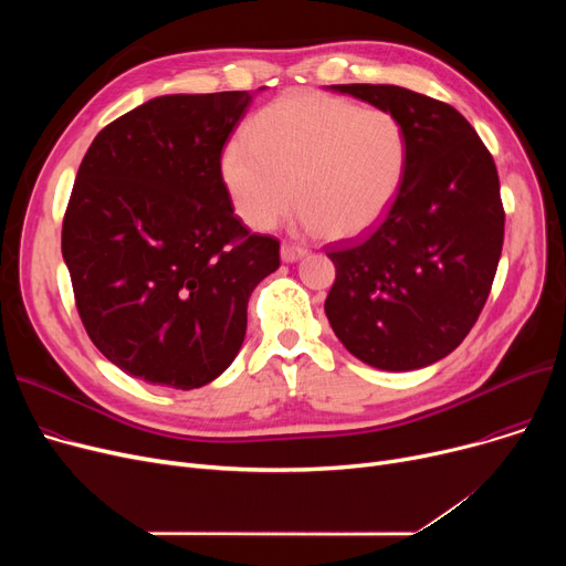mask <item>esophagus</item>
<instances>
[{
	"instance_id": "1",
	"label": "esophagus",
	"mask_w": 566,
	"mask_h": 566,
	"mask_svg": "<svg viewBox=\"0 0 566 566\" xmlns=\"http://www.w3.org/2000/svg\"><path fill=\"white\" fill-rule=\"evenodd\" d=\"M280 254H282V261L293 263V261H301V259L307 254V250H305V248H298V245H291V243H282Z\"/></svg>"
}]
</instances>
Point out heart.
<instances>
[{"label": "heart", "instance_id": "1", "mask_svg": "<svg viewBox=\"0 0 566 566\" xmlns=\"http://www.w3.org/2000/svg\"><path fill=\"white\" fill-rule=\"evenodd\" d=\"M406 169V133L388 109L316 92L289 94L227 142L224 188L241 220L273 229L295 199V224L325 238L360 235L392 206Z\"/></svg>", "mask_w": 566, "mask_h": 566}]
</instances>
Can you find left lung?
<instances>
[{"label": "left lung", "mask_w": 566, "mask_h": 566, "mask_svg": "<svg viewBox=\"0 0 566 566\" xmlns=\"http://www.w3.org/2000/svg\"><path fill=\"white\" fill-rule=\"evenodd\" d=\"M331 88L399 118L406 169L380 224L331 248L325 316L365 365L429 367L465 339L491 293L504 238L495 163L448 103L395 84Z\"/></svg>", "instance_id": "obj_1"}]
</instances>
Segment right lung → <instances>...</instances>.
I'll return each mask as SVG.
<instances>
[{
	"instance_id": "right-lung-1",
	"label": "right lung",
	"mask_w": 566,
	"mask_h": 566,
	"mask_svg": "<svg viewBox=\"0 0 566 566\" xmlns=\"http://www.w3.org/2000/svg\"><path fill=\"white\" fill-rule=\"evenodd\" d=\"M254 94H171L105 126L77 169L62 229L80 318L128 376L176 390L216 380L280 241L233 216L222 146Z\"/></svg>"
}]
</instances>
